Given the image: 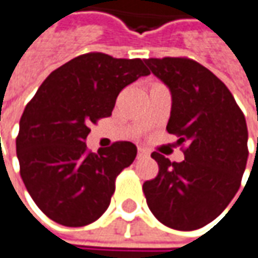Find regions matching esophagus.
<instances>
[{
  "label": "esophagus",
  "mask_w": 258,
  "mask_h": 258,
  "mask_svg": "<svg viewBox=\"0 0 258 258\" xmlns=\"http://www.w3.org/2000/svg\"><path fill=\"white\" fill-rule=\"evenodd\" d=\"M149 157V152L145 148H142V147H139L138 148V158H147Z\"/></svg>",
  "instance_id": "34e87169"
}]
</instances>
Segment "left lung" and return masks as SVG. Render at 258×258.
I'll return each instance as SVG.
<instances>
[{"label":"left lung","mask_w":258,"mask_h":258,"mask_svg":"<svg viewBox=\"0 0 258 258\" xmlns=\"http://www.w3.org/2000/svg\"><path fill=\"white\" fill-rule=\"evenodd\" d=\"M145 63L171 91L167 131L186 148L181 162L152 152L160 171L142 188L161 224L193 231L218 218L238 191L248 158L245 117L226 85L199 62L149 58Z\"/></svg>","instance_id":"left-lung-1"}]
</instances>
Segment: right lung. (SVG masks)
<instances>
[{
    "instance_id": "1",
    "label": "right lung",
    "mask_w": 258,
    "mask_h": 258,
    "mask_svg": "<svg viewBox=\"0 0 258 258\" xmlns=\"http://www.w3.org/2000/svg\"><path fill=\"white\" fill-rule=\"evenodd\" d=\"M149 75L142 59L91 52L52 72L20 119L16 139L23 183L47 218L84 226L109 208L116 177L136 157L132 142L119 141L90 152V126L109 117L126 85Z\"/></svg>"
}]
</instances>
